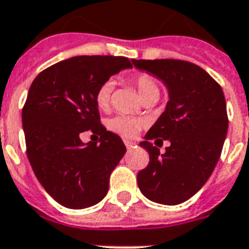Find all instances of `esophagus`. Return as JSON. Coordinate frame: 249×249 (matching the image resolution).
<instances>
[{
    "mask_svg": "<svg viewBox=\"0 0 249 249\" xmlns=\"http://www.w3.org/2000/svg\"><path fill=\"white\" fill-rule=\"evenodd\" d=\"M124 143H125V145H126V148H128V149L133 148V147L135 145V143L130 142V141H124Z\"/></svg>",
    "mask_w": 249,
    "mask_h": 249,
    "instance_id": "esophagus-1",
    "label": "esophagus"
}]
</instances>
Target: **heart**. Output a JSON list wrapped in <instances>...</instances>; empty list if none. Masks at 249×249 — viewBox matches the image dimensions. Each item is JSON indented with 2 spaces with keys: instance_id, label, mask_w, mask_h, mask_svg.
Masks as SVG:
<instances>
[{
  "instance_id": "heart-1",
  "label": "heart",
  "mask_w": 249,
  "mask_h": 249,
  "mask_svg": "<svg viewBox=\"0 0 249 249\" xmlns=\"http://www.w3.org/2000/svg\"><path fill=\"white\" fill-rule=\"evenodd\" d=\"M135 87L138 89L139 96L142 97V100H147L149 97H160V84L149 74H139L134 79ZM114 89L112 82H105L102 86L97 89L96 92V105L98 108L104 110L108 106L111 98V92ZM107 126L111 131H114L116 134L125 137V138H131L134 135L138 134V131L142 129L143 121L139 119L130 118V116H114L107 121Z\"/></svg>"
}]
</instances>
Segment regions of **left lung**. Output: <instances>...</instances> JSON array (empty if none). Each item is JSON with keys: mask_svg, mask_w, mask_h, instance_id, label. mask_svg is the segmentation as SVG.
<instances>
[{"mask_svg": "<svg viewBox=\"0 0 249 249\" xmlns=\"http://www.w3.org/2000/svg\"><path fill=\"white\" fill-rule=\"evenodd\" d=\"M131 62L162 80L169 90L166 108L139 143L149 162L137 175L138 187L156 203L179 205L205 185L220 159L229 124L224 92L209 72L189 61ZM152 139L170 140L171 145L160 154Z\"/></svg>", "mask_w": 249, "mask_h": 249, "instance_id": "1", "label": "left lung"}]
</instances>
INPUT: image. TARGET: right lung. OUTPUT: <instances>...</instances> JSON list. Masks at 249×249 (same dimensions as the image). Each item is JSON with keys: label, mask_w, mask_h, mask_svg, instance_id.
<instances>
[{"label": "right lung", "mask_w": 249, "mask_h": 249, "mask_svg": "<svg viewBox=\"0 0 249 249\" xmlns=\"http://www.w3.org/2000/svg\"><path fill=\"white\" fill-rule=\"evenodd\" d=\"M128 68L121 56H75L44 69L30 86L21 112L28 160L46 192L68 209L102 201L126 152L120 137L101 124L96 92ZM87 130L100 135L98 145L80 141Z\"/></svg>", "instance_id": "1"}]
</instances>
